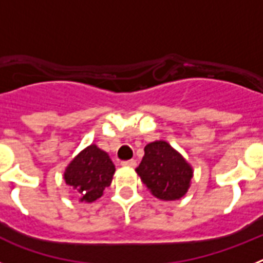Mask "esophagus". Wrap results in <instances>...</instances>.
Segmentation results:
<instances>
[{"instance_id":"esophagus-1","label":"esophagus","mask_w":263,"mask_h":263,"mask_svg":"<svg viewBox=\"0 0 263 263\" xmlns=\"http://www.w3.org/2000/svg\"><path fill=\"white\" fill-rule=\"evenodd\" d=\"M121 164L125 167H136L137 162L134 159H130V160H124V162H121Z\"/></svg>"}]
</instances>
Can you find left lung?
Segmentation results:
<instances>
[{
	"label": "left lung",
	"instance_id": "1",
	"mask_svg": "<svg viewBox=\"0 0 263 263\" xmlns=\"http://www.w3.org/2000/svg\"><path fill=\"white\" fill-rule=\"evenodd\" d=\"M136 171L148 191L166 201L184 196L194 175L190 163L166 141L146 145L142 162Z\"/></svg>",
	"mask_w": 263,
	"mask_h": 263
}]
</instances>
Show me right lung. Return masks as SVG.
Wrapping results in <instances>:
<instances>
[{"instance_id": "obj_1", "label": "right lung", "mask_w": 263, "mask_h": 263, "mask_svg": "<svg viewBox=\"0 0 263 263\" xmlns=\"http://www.w3.org/2000/svg\"><path fill=\"white\" fill-rule=\"evenodd\" d=\"M115 171L109 155L96 145H90L71 160L64 171V180L80 201L93 203L110 185Z\"/></svg>"}]
</instances>
